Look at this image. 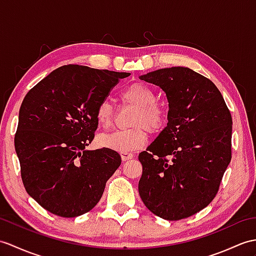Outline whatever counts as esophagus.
<instances>
[{"instance_id":"1","label":"esophagus","mask_w":256,"mask_h":256,"mask_svg":"<svg viewBox=\"0 0 256 256\" xmlns=\"http://www.w3.org/2000/svg\"><path fill=\"white\" fill-rule=\"evenodd\" d=\"M121 158H122L123 162H126V160H130V159L133 158V154L132 152H121Z\"/></svg>"}]
</instances>
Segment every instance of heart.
<instances>
[{"instance_id": "obj_1", "label": "heart", "mask_w": 256, "mask_h": 256, "mask_svg": "<svg viewBox=\"0 0 256 256\" xmlns=\"http://www.w3.org/2000/svg\"><path fill=\"white\" fill-rule=\"evenodd\" d=\"M126 102L138 108L135 112L130 130H114L104 134L99 138V144L116 152H132L144 146L147 140L145 127L148 132L158 133L164 126L166 111L156 104V94L142 82H134L128 86L121 94ZM94 116L102 128H109L114 123V108L108 100H104L97 106ZM142 126L144 127L142 128Z\"/></svg>"}]
</instances>
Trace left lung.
<instances>
[{"label":"left lung","mask_w":256,"mask_h":256,"mask_svg":"<svg viewBox=\"0 0 256 256\" xmlns=\"http://www.w3.org/2000/svg\"><path fill=\"white\" fill-rule=\"evenodd\" d=\"M166 92L168 123L138 155L142 203L166 220L198 212L215 198L231 160L232 118L214 82L188 68L140 76Z\"/></svg>","instance_id":"obj_1"}]
</instances>
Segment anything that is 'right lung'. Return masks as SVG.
Segmentation results:
<instances>
[{
    "label": "right lung",
    "instance_id": "right-lung-1",
    "mask_svg": "<svg viewBox=\"0 0 256 256\" xmlns=\"http://www.w3.org/2000/svg\"><path fill=\"white\" fill-rule=\"evenodd\" d=\"M130 73L68 64L53 70L22 100L15 150L27 193L54 215L92 210L121 164L116 150H88L97 106Z\"/></svg>",
    "mask_w": 256,
    "mask_h": 256
}]
</instances>
